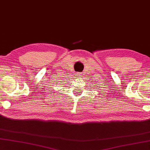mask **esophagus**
<instances>
[{
    "label": "esophagus",
    "instance_id": "34e87169",
    "mask_svg": "<svg viewBox=\"0 0 150 150\" xmlns=\"http://www.w3.org/2000/svg\"><path fill=\"white\" fill-rule=\"evenodd\" d=\"M76 75H77V77L78 78H82V77L83 76V74L82 73H76Z\"/></svg>",
    "mask_w": 150,
    "mask_h": 150
}]
</instances>
